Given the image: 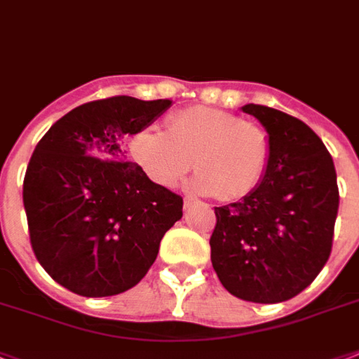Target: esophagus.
I'll return each mask as SVG.
<instances>
[{
  "mask_svg": "<svg viewBox=\"0 0 359 359\" xmlns=\"http://www.w3.org/2000/svg\"><path fill=\"white\" fill-rule=\"evenodd\" d=\"M195 206H201V201L194 199V197H186L184 199V210H191Z\"/></svg>",
  "mask_w": 359,
  "mask_h": 359,
  "instance_id": "esophagus-1",
  "label": "esophagus"
}]
</instances>
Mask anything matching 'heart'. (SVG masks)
Returning <instances> with one entry per match:
<instances>
[{
	"label": "heart",
	"mask_w": 359,
	"mask_h": 359,
	"mask_svg": "<svg viewBox=\"0 0 359 359\" xmlns=\"http://www.w3.org/2000/svg\"><path fill=\"white\" fill-rule=\"evenodd\" d=\"M130 153L153 182L175 188L191 171L195 188L223 201L243 199L260 184L269 160V138L262 127L208 107H189L168 119V133L145 129Z\"/></svg>",
	"instance_id": "b5f03b06"
}]
</instances>
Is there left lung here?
I'll return each mask as SVG.
<instances>
[{
	"mask_svg": "<svg viewBox=\"0 0 359 359\" xmlns=\"http://www.w3.org/2000/svg\"><path fill=\"white\" fill-rule=\"evenodd\" d=\"M243 112L269 134V160L255 191L215 206L212 265L234 297L275 304L306 290L328 262L339 208L336 168L301 119L252 103Z\"/></svg>",
	"mask_w": 359,
	"mask_h": 359,
	"instance_id": "8db88e82",
	"label": "left lung"
}]
</instances>
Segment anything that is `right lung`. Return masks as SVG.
I'll return each instance as SVG.
<instances>
[{
  "label": "right lung",
  "mask_w": 359,
  "mask_h": 359,
  "mask_svg": "<svg viewBox=\"0 0 359 359\" xmlns=\"http://www.w3.org/2000/svg\"><path fill=\"white\" fill-rule=\"evenodd\" d=\"M170 104L129 95L90 101L38 142L23 179L29 238L66 290L110 297L134 287L182 217V197L154 184L125 151Z\"/></svg>",
  "instance_id": "obj_1"
}]
</instances>
